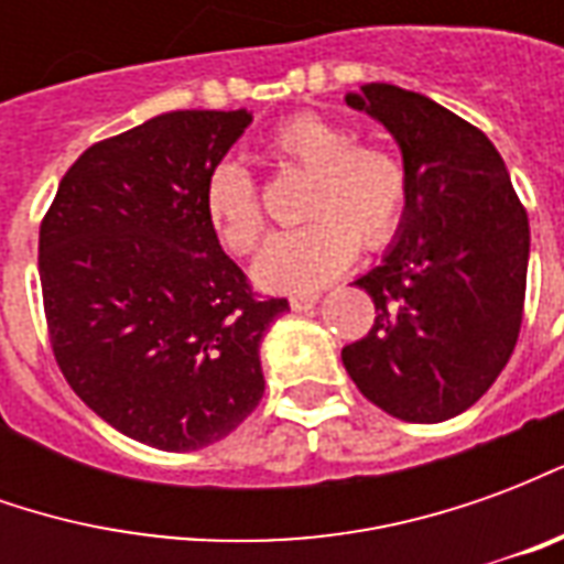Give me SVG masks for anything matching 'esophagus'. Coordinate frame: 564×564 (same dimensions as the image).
I'll list each match as a JSON object with an SVG mask.
<instances>
[{
  "label": "esophagus",
  "instance_id": "esophagus-1",
  "mask_svg": "<svg viewBox=\"0 0 564 564\" xmlns=\"http://www.w3.org/2000/svg\"><path fill=\"white\" fill-rule=\"evenodd\" d=\"M317 302L319 293H295L293 299H290V307H293V311H311Z\"/></svg>",
  "mask_w": 564,
  "mask_h": 564
}]
</instances>
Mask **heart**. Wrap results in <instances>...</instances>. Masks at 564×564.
I'll return each instance as SVG.
<instances>
[{"label":"heart","mask_w":564,"mask_h":564,"mask_svg":"<svg viewBox=\"0 0 564 564\" xmlns=\"http://www.w3.org/2000/svg\"><path fill=\"white\" fill-rule=\"evenodd\" d=\"M265 160L307 172L302 226L274 235L257 259V281L305 293L354 262L359 245H390L408 208V169L390 148L356 141L354 129L323 115L283 120L262 144ZM205 217L232 253L257 250L265 232L259 189L241 162H220L205 184Z\"/></svg>","instance_id":"1"}]
</instances>
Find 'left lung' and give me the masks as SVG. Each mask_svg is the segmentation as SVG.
I'll list each match as a JSON object with an SVG mask.
<instances>
[{
	"label": "left lung",
	"instance_id": "1",
	"mask_svg": "<svg viewBox=\"0 0 564 564\" xmlns=\"http://www.w3.org/2000/svg\"><path fill=\"white\" fill-rule=\"evenodd\" d=\"M347 105L390 129L408 208L380 265L356 278L375 326L341 350L359 392L404 423H441L484 395L517 347L529 217L505 160L444 105L366 84Z\"/></svg>",
	"mask_w": 564,
	"mask_h": 564
}]
</instances>
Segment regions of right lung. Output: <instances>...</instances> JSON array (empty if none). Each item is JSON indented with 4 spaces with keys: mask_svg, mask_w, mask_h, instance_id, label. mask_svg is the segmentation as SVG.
I'll return each mask as SVG.
<instances>
[{
    "mask_svg": "<svg viewBox=\"0 0 564 564\" xmlns=\"http://www.w3.org/2000/svg\"><path fill=\"white\" fill-rule=\"evenodd\" d=\"M253 117L169 111L93 144L39 232L56 366L117 432L169 453L253 414L259 344L286 299H259L205 217V184Z\"/></svg>",
    "mask_w": 564,
    "mask_h": 564,
    "instance_id": "add662e5",
    "label": "right lung"
}]
</instances>
